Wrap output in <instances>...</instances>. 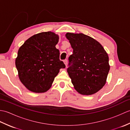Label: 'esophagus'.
<instances>
[{
    "mask_svg": "<svg viewBox=\"0 0 130 130\" xmlns=\"http://www.w3.org/2000/svg\"><path fill=\"white\" fill-rule=\"evenodd\" d=\"M63 62H64L66 67H67V65H68V60H63Z\"/></svg>",
    "mask_w": 130,
    "mask_h": 130,
    "instance_id": "obj_1",
    "label": "esophagus"
}]
</instances>
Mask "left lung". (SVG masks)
<instances>
[{
    "label": "left lung",
    "instance_id": "left-lung-1",
    "mask_svg": "<svg viewBox=\"0 0 130 130\" xmlns=\"http://www.w3.org/2000/svg\"><path fill=\"white\" fill-rule=\"evenodd\" d=\"M73 54L69 57L67 71L75 89L82 95H92L106 84L110 69L109 57L97 41L83 34L68 32Z\"/></svg>",
    "mask_w": 130,
    "mask_h": 130
}]
</instances>
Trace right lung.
Returning <instances> with one entry per match:
<instances>
[{
    "mask_svg": "<svg viewBox=\"0 0 130 130\" xmlns=\"http://www.w3.org/2000/svg\"><path fill=\"white\" fill-rule=\"evenodd\" d=\"M59 39L54 32H41L29 38L19 48L15 59L19 78L31 92H47L60 69L65 68L55 47Z\"/></svg>",
    "mask_w": 130,
    "mask_h": 130,
    "instance_id": "right-lung-1",
    "label": "right lung"
}]
</instances>
